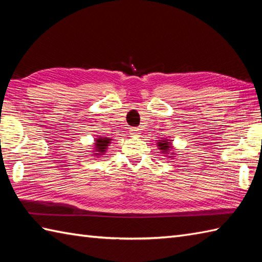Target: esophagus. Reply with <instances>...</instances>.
I'll return each mask as SVG.
<instances>
[{"label": "esophagus", "mask_w": 262, "mask_h": 262, "mask_svg": "<svg viewBox=\"0 0 262 262\" xmlns=\"http://www.w3.org/2000/svg\"><path fill=\"white\" fill-rule=\"evenodd\" d=\"M141 129H140V128H132V129H130V135H133V136H137L138 134H140V132Z\"/></svg>", "instance_id": "1"}]
</instances>
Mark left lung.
I'll list each match as a JSON object with an SVG mask.
<instances>
[{"label": "left lung", "mask_w": 262, "mask_h": 262, "mask_svg": "<svg viewBox=\"0 0 262 262\" xmlns=\"http://www.w3.org/2000/svg\"><path fill=\"white\" fill-rule=\"evenodd\" d=\"M159 149H161V152L163 154L168 155V158H172L173 157L174 153H171L172 151V144H171V140H160L158 143Z\"/></svg>", "instance_id": "8db88e82"}]
</instances>
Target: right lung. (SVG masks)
<instances>
[{"label":"right lung","instance_id":"obj_1","mask_svg":"<svg viewBox=\"0 0 262 262\" xmlns=\"http://www.w3.org/2000/svg\"><path fill=\"white\" fill-rule=\"evenodd\" d=\"M111 137H105V136H99L98 138H96V141H94V153L93 155L94 157H101L105 153V151L108 149L109 144L111 143Z\"/></svg>","mask_w":262,"mask_h":262}]
</instances>
